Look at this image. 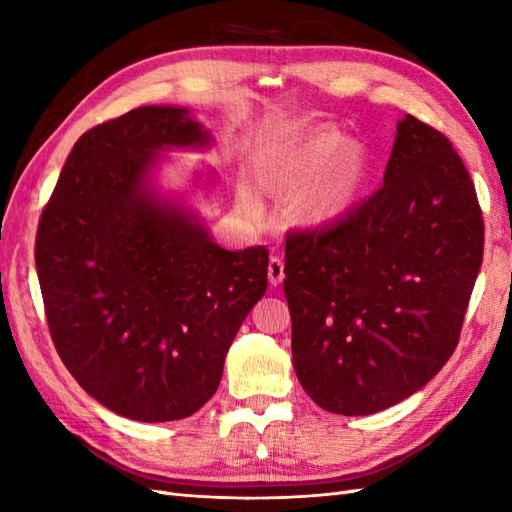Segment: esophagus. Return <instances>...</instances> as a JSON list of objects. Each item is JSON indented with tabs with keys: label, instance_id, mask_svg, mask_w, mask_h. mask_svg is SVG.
I'll return each mask as SVG.
<instances>
[{
	"label": "esophagus",
	"instance_id": "esophagus-1",
	"mask_svg": "<svg viewBox=\"0 0 512 512\" xmlns=\"http://www.w3.org/2000/svg\"><path fill=\"white\" fill-rule=\"evenodd\" d=\"M284 280V264L280 257H271L268 259V282L277 287V284H282Z\"/></svg>",
	"mask_w": 512,
	"mask_h": 512
}]
</instances>
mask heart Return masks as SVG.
Segmentation results:
<instances>
[{
    "instance_id": "obj_1",
    "label": "heart",
    "mask_w": 512,
    "mask_h": 512,
    "mask_svg": "<svg viewBox=\"0 0 512 512\" xmlns=\"http://www.w3.org/2000/svg\"><path fill=\"white\" fill-rule=\"evenodd\" d=\"M368 151L359 142L325 128L289 144H271L257 153L255 176L268 192L293 196L291 212L298 221L323 225L339 219L357 201L368 178ZM244 203L253 198L244 194Z\"/></svg>"
}]
</instances>
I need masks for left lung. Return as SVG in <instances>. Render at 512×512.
Masks as SVG:
<instances>
[{"label": "left lung", "mask_w": 512, "mask_h": 512, "mask_svg": "<svg viewBox=\"0 0 512 512\" xmlns=\"http://www.w3.org/2000/svg\"><path fill=\"white\" fill-rule=\"evenodd\" d=\"M483 214L452 142L406 115L384 185L341 221L289 232L293 368L320 409L370 415L436 377L461 339Z\"/></svg>", "instance_id": "1"}]
</instances>
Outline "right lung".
<instances>
[{"label": "right lung", "instance_id": "add662e5", "mask_svg": "<svg viewBox=\"0 0 512 512\" xmlns=\"http://www.w3.org/2000/svg\"><path fill=\"white\" fill-rule=\"evenodd\" d=\"M210 142L187 108L103 121L74 144L40 216L36 268L56 352L85 393L137 422L201 409L266 293L264 246H216L149 183L160 151Z\"/></svg>", "mask_w": 512, "mask_h": 512}]
</instances>
